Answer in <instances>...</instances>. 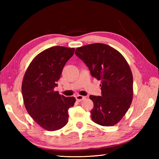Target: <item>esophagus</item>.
<instances>
[{"label": "esophagus", "instance_id": "esophagus-1", "mask_svg": "<svg viewBox=\"0 0 159 159\" xmlns=\"http://www.w3.org/2000/svg\"><path fill=\"white\" fill-rule=\"evenodd\" d=\"M85 96H83L81 95H77L76 96V99L77 101H79V102H80V101H82L83 99H85Z\"/></svg>", "mask_w": 159, "mask_h": 159}]
</instances>
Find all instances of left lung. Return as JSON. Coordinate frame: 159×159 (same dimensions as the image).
Masks as SVG:
<instances>
[{"label":"left lung","instance_id":"1","mask_svg":"<svg viewBox=\"0 0 159 159\" xmlns=\"http://www.w3.org/2000/svg\"><path fill=\"white\" fill-rule=\"evenodd\" d=\"M76 55L86 64L93 77L101 80V96H92V120L103 126L121 120L132 102L133 79L129 66L121 54L101 43L77 48Z\"/></svg>","mask_w":159,"mask_h":159}]
</instances>
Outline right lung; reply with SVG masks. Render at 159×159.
<instances>
[{
	"label": "right lung",
	"mask_w": 159,
	"mask_h": 159,
	"mask_svg": "<svg viewBox=\"0 0 159 159\" xmlns=\"http://www.w3.org/2000/svg\"><path fill=\"white\" fill-rule=\"evenodd\" d=\"M74 49L53 46L37 55L24 76L22 93L29 114L40 126L48 131L59 130L68 121V109L74 97L55 92L64 66L74 55Z\"/></svg>",
	"instance_id": "add662e5"
}]
</instances>
